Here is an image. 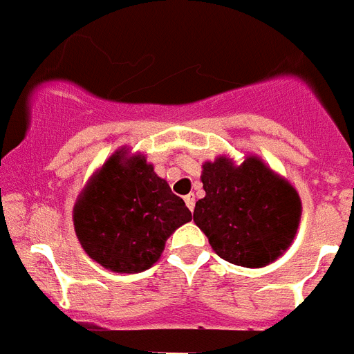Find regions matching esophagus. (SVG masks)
<instances>
[{"label": "esophagus", "mask_w": 354, "mask_h": 354, "mask_svg": "<svg viewBox=\"0 0 354 354\" xmlns=\"http://www.w3.org/2000/svg\"><path fill=\"white\" fill-rule=\"evenodd\" d=\"M185 203H186V206H188V208H190V210L194 212V208H195V195L194 194L186 195Z\"/></svg>", "instance_id": "esophagus-1"}]
</instances>
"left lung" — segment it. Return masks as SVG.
Instances as JSON below:
<instances>
[{
    "label": "left lung",
    "mask_w": 354,
    "mask_h": 354,
    "mask_svg": "<svg viewBox=\"0 0 354 354\" xmlns=\"http://www.w3.org/2000/svg\"><path fill=\"white\" fill-rule=\"evenodd\" d=\"M206 195L194 221L225 261L265 267L278 259L298 230L301 203L292 186L256 157L234 166L226 157L203 164Z\"/></svg>",
    "instance_id": "obj_1"
}]
</instances>
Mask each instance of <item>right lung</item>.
<instances>
[{"instance_id": "add662e5", "label": "right lung", "mask_w": 354, "mask_h": 354, "mask_svg": "<svg viewBox=\"0 0 354 354\" xmlns=\"http://www.w3.org/2000/svg\"><path fill=\"white\" fill-rule=\"evenodd\" d=\"M192 212L144 157L107 160L75 206V230L82 247L113 272H142Z\"/></svg>"}]
</instances>
